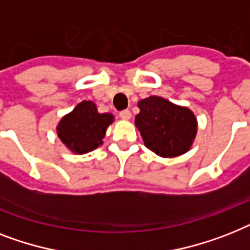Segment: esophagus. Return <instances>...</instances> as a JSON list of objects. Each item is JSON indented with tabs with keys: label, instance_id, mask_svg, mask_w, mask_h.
Instances as JSON below:
<instances>
[{
	"label": "esophagus",
	"instance_id": "1",
	"mask_svg": "<svg viewBox=\"0 0 250 250\" xmlns=\"http://www.w3.org/2000/svg\"><path fill=\"white\" fill-rule=\"evenodd\" d=\"M119 117H121L123 121H128V119H131V111H129V110H122L121 113H119Z\"/></svg>",
	"mask_w": 250,
	"mask_h": 250
}]
</instances>
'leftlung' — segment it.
Listing matches in <instances>:
<instances>
[{"label":"left lung","instance_id":"1","mask_svg":"<svg viewBox=\"0 0 250 250\" xmlns=\"http://www.w3.org/2000/svg\"><path fill=\"white\" fill-rule=\"evenodd\" d=\"M135 125L147 149L163 158L182 155L190 150L198 123L194 113L159 96L140 100Z\"/></svg>","mask_w":250,"mask_h":250}]
</instances>
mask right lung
Wrapping results in <instances>:
<instances>
[{
  "mask_svg": "<svg viewBox=\"0 0 250 250\" xmlns=\"http://www.w3.org/2000/svg\"><path fill=\"white\" fill-rule=\"evenodd\" d=\"M114 117L99 113L95 103L82 101L58 125V136L70 151L86 154L103 144L105 132Z\"/></svg>",
  "mask_w": 250,
  "mask_h": 250,
  "instance_id": "add662e5",
  "label": "right lung"
}]
</instances>
